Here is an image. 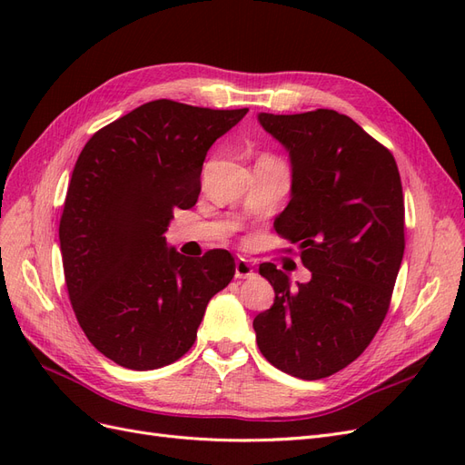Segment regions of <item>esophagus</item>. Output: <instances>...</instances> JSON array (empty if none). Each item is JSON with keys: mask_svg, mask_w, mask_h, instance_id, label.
<instances>
[{"mask_svg": "<svg viewBox=\"0 0 465 465\" xmlns=\"http://www.w3.org/2000/svg\"><path fill=\"white\" fill-rule=\"evenodd\" d=\"M254 275V270H252V265L246 260H236L234 263V277L236 279H246Z\"/></svg>", "mask_w": 465, "mask_h": 465, "instance_id": "obj_1", "label": "esophagus"}]
</instances>
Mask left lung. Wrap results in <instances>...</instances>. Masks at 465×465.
I'll list each match as a JSON object with an SVG mask.
<instances>
[{
    "label": "left lung",
    "mask_w": 465,
    "mask_h": 465,
    "mask_svg": "<svg viewBox=\"0 0 465 465\" xmlns=\"http://www.w3.org/2000/svg\"><path fill=\"white\" fill-rule=\"evenodd\" d=\"M258 122L289 151L291 202L277 234L301 250L308 283L262 263L275 301L254 318L273 367L302 380L353 362L382 326L403 258V192L393 154L335 110L265 114Z\"/></svg>",
    "instance_id": "obj_1"
}]
</instances>
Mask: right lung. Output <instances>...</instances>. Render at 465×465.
<instances>
[{
    "mask_svg": "<svg viewBox=\"0 0 465 465\" xmlns=\"http://www.w3.org/2000/svg\"><path fill=\"white\" fill-rule=\"evenodd\" d=\"M246 112L161 98L104 125L79 154L60 219L65 285L87 340L124 369L186 355L207 302L231 283L227 250L192 260L164 232L176 207L198 202L209 147Z\"/></svg>",
    "mask_w": 465,
    "mask_h": 465,
    "instance_id": "right-lung-1",
    "label": "right lung"
}]
</instances>
